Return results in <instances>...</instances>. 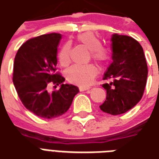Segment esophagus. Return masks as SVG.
<instances>
[{
	"label": "esophagus",
	"mask_w": 159,
	"mask_h": 159,
	"mask_svg": "<svg viewBox=\"0 0 159 159\" xmlns=\"http://www.w3.org/2000/svg\"><path fill=\"white\" fill-rule=\"evenodd\" d=\"M79 89H80V91H84V90H88V89H90V87H89V86H80V88H79Z\"/></svg>",
	"instance_id": "1"
}]
</instances>
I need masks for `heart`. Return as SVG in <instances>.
<instances>
[{
	"label": "heart",
	"instance_id": "1",
	"mask_svg": "<svg viewBox=\"0 0 159 159\" xmlns=\"http://www.w3.org/2000/svg\"><path fill=\"white\" fill-rule=\"evenodd\" d=\"M76 39L90 51V57L95 63L103 65L109 60V51L107 48L101 46V40L95 33L91 32L80 33L76 37ZM58 58L60 64L64 66H67L70 64V43H66L63 45L58 54ZM96 75L97 70L92 64L75 65L67 70L66 78L73 84L81 86H88L91 84Z\"/></svg>",
	"mask_w": 159,
	"mask_h": 159
}]
</instances>
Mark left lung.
<instances>
[{
	"label": "left lung",
	"instance_id": "8db88e82",
	"mask_svg": "<svg viewBox=\"0 0 159 159\" xmlns=\"http://www.w3.org/2000/svg\"><path fill=\"white\" fill-rule=\"evenodd\" d=\"M112 62L104 75L111 82L102 84L107 99L100 108L111 115L128 111L143 97L148 78V65L143 47L132 37L111 36Z\"/></svg>",
	"mask_w": 159,
	"mask_h": 159
}]
</instances>
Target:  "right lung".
I'll return each instance as SVG.
<instances>
[{
	"mask_svg": "<svg viewBox=\"0 0 159 159\" xmlns=\"http://www.w3.org/2000/svg\"><path fill=\"white\" fill-rule=\"evenodd\" d=\"M61 38L59 33H49L29 39L14 60L12 80L20 100L28 111L44 119L64 114L79 93L78 87L64 84L65 79L55 73ZM50 83L61 88L49 93L47 86Z\"/></svg>",
	"mask_w": 159,
	"mask_h": 159,
	"instance_id": "add662e5",
	"label": "right lung"
}]
</instances>
